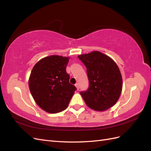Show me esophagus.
I'll return each instance as SVG.
<instances>
[{"mask_svg":"<svg viewBox=\"0 0 151 151\" xmlns=\"http://www.w3.org/2000/svg\"><path fill=\"white\" fill-rule=\"evenodd\" d=\"M75 86H76V87L77 89V90H79V84H78V83H77V84H75Z\"/></svg>","mask_w":151,"mask_h":151,"instance_id":"esophagus-1","label":"esophagus"}]
</instances>
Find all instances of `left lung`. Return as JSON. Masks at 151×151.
I'll use <instances>...</instances> for the list:
<instances>
[{
  "label": "left lung",
  "instance_id": "obj_1",
  "mask_svg": "<svg viewBox=\"0 0 151 151\" xmlns=\"http://www.w3.org/2000/svg\"><path fill=\"white\" fill-rule=\"evenodd\" d=\"M77 57L87 68L89 82L88 90L80 93L86 104L99 111L112 107L119 99L122 90V74L116 63L98 51Z\"/></svg>",
  "mask_w": 151,
  "mask_h": 151
}]
</instances>
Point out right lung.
Returning <instances> with one entry per match:
<instances>
[{
  "label": "right lung",
  "mask_w": 151,
  "mask_h": 151,
  "mask_svg": "<svg viewBox=\"0 0 151 151\" xmlns=\"http://www.w3.org/2000/svg\"><path fill=\"white\" fill-rule=\"evenodd\" d=\"M69 59L50 55L41 59L32 69L29 78L31 94L36 103L48 113L65 110L77 89L69 83L66 72Z\"/></svg>",
  "instance_id": "1"
}]
</instances>
